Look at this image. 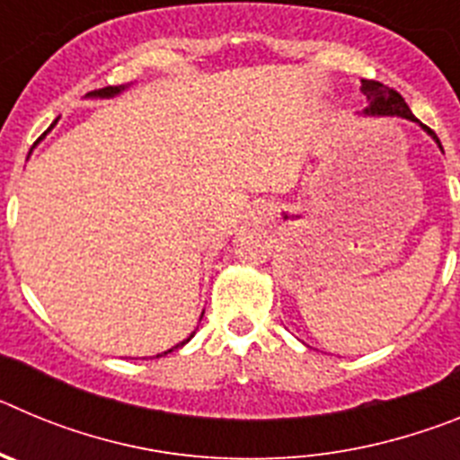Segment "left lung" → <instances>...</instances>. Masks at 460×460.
<instances>
[{
    "label": "left lung",
    "mask_w": 460,
    "mask_h": 460,
    "mask_svg": "<svg viewBox=\"0 0 460 460\" xmlns=\"http://www.w3.org/2000/svg\"><path fill=\"white\" fill-rule=\"evenodd\" d=\"M361 92H364V96H367V101H368L367 115H398V117H405V119L420 121V119H414V115L410 112L408 103H405L403 96H401L396 89L387 87V84H382V83H376V80H361ZM421 126H424L426 131L436 137V142L440 145V140H438L436 133L430 131L426 124H421Z\"/></svg>",
    "instance_id": "obj_1"
}]
</instances>
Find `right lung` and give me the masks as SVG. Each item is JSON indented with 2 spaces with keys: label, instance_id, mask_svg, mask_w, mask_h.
Listing matches in <instances>:
<instances>
[{
  "label": "right lung",
  "instance_id": "add662e5",
  "mask_svg": "<svg viewBox=\"0 0 460 460\" xmlns=\"http://www.w3.org/2000/svg\"><path fill=\"white\" fill-rule=\"evenodd\" d=\"M117 92H121V87H105V89H101V92H99V96H112V93H117ZM190 336H193V334H190ZM190 336H189V339H186V341H181L180 345H174V348H170L168 352L177 350V348H181V345H184V343H189V341H190ZM168 352H164V355H168ZM156 357H161V355H156Z\"/></svg>",
  "mask_w": 460,
  "mask_h": 460
}]
</instances>
